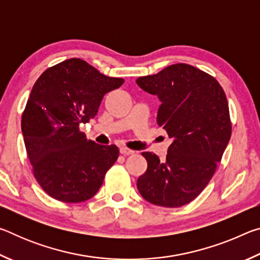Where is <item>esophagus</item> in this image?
Wrapping results in <instances>:
<instances>
[{
	"label": "esophagus",
	"instance_id": "esophagus-1",
	"mask_svg": "<svg viewBox=\"0 0 260 260\" xmlns=\"http://www.w3.org/2000/svg\"><path fill=\"white\" fill-rule=\"evenodd\" d=\"M119 150L121 155H132V153H134V150H132V149L126 147H121Z\"/></svg>",
	"mask_w": 260,
	"mask_h": 260
}]
</instances>
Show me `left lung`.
<instances>
[{"label": "left lung", "mask_w": 260, "mask_h": 260, "mask_svg": "<svg viewBox=\"0 0 260 260\" xmlns=\"http://www.w3.org/2000/svg\"><path fill=\"white\" fill-rule=\"evenodd\" d=\"M136 83L160 100L157 124L173 139L164 161L155 153L142 152L148 167L136 186L151 204L186 205L208 186L230 142L225 91L215 78L184 63L140 77Z\"/></svg>", "instance_id": "8db88e82"}]
</instances>
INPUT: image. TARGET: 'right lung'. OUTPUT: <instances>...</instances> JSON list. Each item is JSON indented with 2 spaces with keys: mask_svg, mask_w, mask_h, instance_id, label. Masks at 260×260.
I'll use <instances>...</instances> for the list:
<instances>
[{
  "mask_svg": "<svg viewBox=\"0 0 260 260\" xmlns=\"http://www.w3.org/2000/svg\"><path fill=\"white\" fill-rule=\"evenodd\" d=\"M80 58L47 69L34 83L21 116V132L34 178L52 199L80 203L93 197L119 156L80 132L98 114L103 96L124 83Z\"/></svg>",
  "mask_w": 260,
  "mask_h": 260,
  "instance_id": "obj_1",
  "label": "right lung"
}]
</instances>
